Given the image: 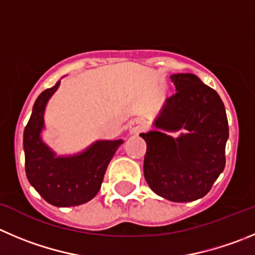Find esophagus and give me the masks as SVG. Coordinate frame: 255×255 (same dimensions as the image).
I'll list each match as a JSON object with an SVG mask.
<instances>
[{
	"label": "esophagus",
	"instance_id": "esophagus-1",
	"mask_svg": "<svg viewBox=\"0 0 255 255\" xmlns=\"http://www.w3.org/2000/svg\"><path fill=\"white\" fill-rule=\"evenodd\" d=\"M145 129V123L142 120H134L129 126V132L130 135H137Z\"/></svg>",
	"mask_w": 255,
	"mask_h": 255
}]
</instances>
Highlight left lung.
I'll return each mask as SVG.
<instances>
[{"label":"left lung","mask_w":255,"mask_h":255,"mask_svg":"<svg viewBox=\"0 0 255 255\" xmlns=\"http://www.w3.org/2000/svg\"><path fill=\"white\" fill-rule=\"evenodd\" d=\"M176 94L140 134L146 142L144 176L154 193L170 202H194L207 195L225 166L229 137L227 113L217 91L193 74L170 76ZM184 129L173 138L166 131Z\"/></svg>","instance_id":"obj_1"}]
</instances>
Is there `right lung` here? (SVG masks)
Segmentation results:
<instances>
[{"instance_id":"1","label":"right lung","mask_w":255,"mask_h":255,"mask_svg":"<svg viewBox=\"0 0 255 255\" xmlns=\"http://www.w3.org/2000/svg\"><path fill=\"white\" fill-rule=\"evenodd\" d=\"M60 81L38 95L23 131L26 175L46 202L55 207H76L90 202L101 188L106 168L123 140H98L86 150L56 156L41 139L43 114Z\"/></svg>"}]
</instances>
